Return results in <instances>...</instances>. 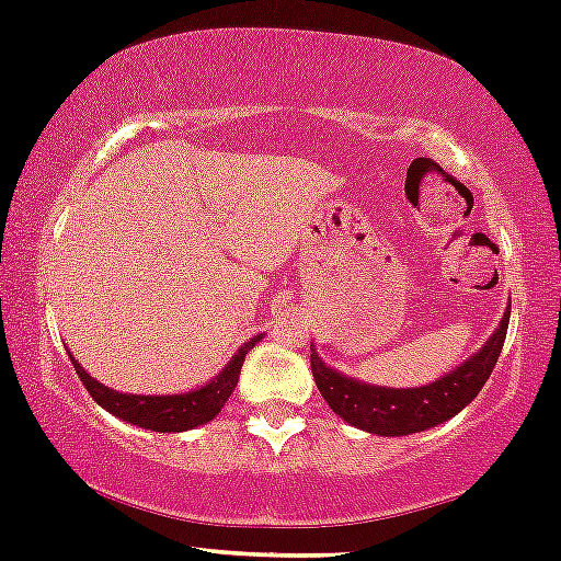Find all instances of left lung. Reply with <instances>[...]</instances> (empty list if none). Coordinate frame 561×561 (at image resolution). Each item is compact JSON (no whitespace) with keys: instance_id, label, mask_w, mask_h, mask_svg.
<instances>
[{"instance_id":"left-lung-1","label":"left lung","mask_w":561,"mask_h":561,"mask_svg":"<svg viewBox=\"0 0 561 561\" xmlns=\"http://www.w3.org/2000/svg\"><path fill=\"white\" fill-rule=\"evenodd\" d=\"M508 317L511 304L503 311L501 324L477 354L469 356L455 370L436 378L434 383L421 386V389H386V386H370L365 380L348 378V375L324 365L322 356L311 346L313 380H317V389L322 391L330 410L351 426L378 436L417 434V431L450 421L466 404L477 399V393L488 383L497 356H501Z\"/></svg>"}]
</instances>
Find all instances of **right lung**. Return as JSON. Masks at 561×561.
Here are the masks:
<instances>
[{
  "mask_svg": "<svg viewBox=\"0 0 561 561\" xmlns=\"http://www.w3.org/2000/svg\"><path fill=\"white\" fill-rule=\"evenodd\" d=\"M261 337L263 332L261 335L250 337V341L231 356L229 365L215 375L213 380H207L205 386L183 393H164V397H151V393H122L108 389V386L98 383L71 354L69 356L71 365L77 367V375L84 383V389L90 391V397L95 399L103 410L122 417V421L133 423V426L138 428L170 434V431H188L196 426H205L207 421H213V417L224 410V404L229 402L231 391L237 389L239 383L244 356H248V351L255 346Z\"/></svg>",
  "mask_w": 561,
  "mask_h": 561,
  "instance_id": "right-lung-1",
  "label": "right lung"
}]
</instances>
